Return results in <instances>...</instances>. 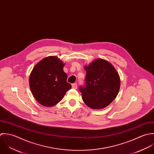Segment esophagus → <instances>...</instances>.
<instances>
[{
  "label": "esophagus",
  "instance_id": "1",
  "mask_svg": "<svg viewBox=\"0 0 154 154\" xmlns=\"http://www.w3.org/2000/svg\"><path fill=\"white\" fill-rule=\"evenodd\" d=\"M72 88L73 89H77V83H74L72 85Z\"/></svg>",
  "mask_w": 154,
  "mask_h": 154
}]
</instances>
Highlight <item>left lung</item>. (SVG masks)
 I'll use <instances>...</instances> for the list:
<instances>
[{"instance_id":"8db88e82","label":"left lung","mask_w":154,"mask_h":154,"mask_svg":"<svg viewBox=\"0 0 154 154\" xmlns=\"http://www.w3.org/2000/svg\"><path fill=\"white\" fill-rule=\"evenodd\" d=\"M86 85L80 87L85 104L94 109H103L117 97L120 88V78L114 66L99 58L85 66Z\"/></svg>"}]
</instances>
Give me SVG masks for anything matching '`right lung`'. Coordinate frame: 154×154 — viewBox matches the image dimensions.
<instances>
[{
    "label": "right lung",
    "mask_w": 154,
    "mask_h": 154,
    "mask_svg": "<svg viewBox=\"0 0 154 154\" xmlns=\"http://www.w3.org/2000/svg\"><path fill=\"white\" fill-rule=\"evenodd\" d=\"M63 62L57 57L50 56L38 62L31 71L29 85L35 100L42 105L51 107L57 105L71 88L66 82Z\"/></svg>",
    "instance_id": "obj_1"
}]
</instances>
